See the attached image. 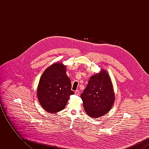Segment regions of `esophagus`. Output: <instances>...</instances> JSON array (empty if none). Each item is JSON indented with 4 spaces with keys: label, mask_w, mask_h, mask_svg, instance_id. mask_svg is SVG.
Wrapping results in <instances>:
<instances>
[{
    "label": "esophagus",
    "mask_w": 149,
    "mask_h": 149,
    "mask_svg": "<svg viewBox=\"0 0 149 149\" xmlns=\"http://www.w3.org/2000/svg\"><path fill=\"white\" fill-rule=\"evenodd\" d=\"M79 93H80V91H79V90H77V91L75 92V94L76 95H78L79 94Z\"/></svg>",
    "instance_id": "esophagus-1"
}]
</instances>
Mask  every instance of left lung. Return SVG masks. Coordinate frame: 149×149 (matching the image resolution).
I'll use <instances>...</instances> for the list:
<instances>
[{"label": "left lung", "mask_w": 149, "mask_h": 149, "mask_svg": "<svg viewBox=\"0 0 149 149\" xmlns=\"http://www.w3.org/2000/svg\"><path fill=\"white\" fill-rule=\"evenodd\" d=\"M85 111L91 117L98 118L111 109L114 101V94L111 78L102 70L90 78L81 94Z\"/></svg>", "instance_id": "8db88e82"}]
</instances>
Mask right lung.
<instances>
[{"instance_id":"right-lung-1","label":"right lung","mask_w":149,"mask_h":149,"mask_svg":"<svg viewBox=\"0 0 149 149\" xmlns=\"http://www.w3.org/2000/svg\"><path fill=\"white\" fill-rule=\"evenodd\" d=\"M66 69L63 64H54L44 71L40 78L38 99L43 108L51 113L63 110L70 95L74 94Z\"/></svg>"}]
</instances>
